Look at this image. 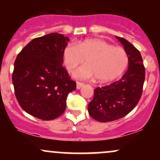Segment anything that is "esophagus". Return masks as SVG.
<instances>
[{
  "label": "esophagus",
  "mask_w": 160,
  "mask_h": 160,
  "mask_svg": "<svg viewBox=\"0 0 160 160\" xmlns=\"http://www.w3.org/2000/svg\"><path fill=\"white\" fill-rule=\"evenodd\" d=\"M84 85V83H82V82H77V89H80V88L82 87Z\"/></svg>",
  "instance_id": "obj_1"
}]
</instances>
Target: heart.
I'll return each mask as SVG.
<instances>
[{"mask_svg":"<svg viewBox=\"0 0 160 160\" xmlns=\"http://www.w3.org/2000/svg\"><path fill=\"white\" fill-rule=\"evenodd\" d=\"M65 67L69 71L86 61L87 65L73 73L75 78L90 80L95 78L99 82L115 80L126 70L128 56L124 49L113 46L100 39H86L78 44L70 43L63 51Z\"/></svg>","mask_w":160,"mask_h":160,"instance_id":"obj_1","label":"heart"}]
</instances>
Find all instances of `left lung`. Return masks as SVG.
I'll return each mask as SVG.
<instances>
[{
	"mask_svg": "<svg viewBox=\"0 0 160 160\" xmlns=\"http://www.w3.org/2000/svg\"><path fill=\"white\" fill-rule=\"evenodd\" d=\"M116 38L127 52L128 68L120 80L95 89L88 111L93 119L102 122L119 120L132 111L141 98L145 79L140 52L128 40Z\"/></svg>",
	"mask_w": 160,
	"mask_h": 160,
	"instance_id": "left-lung-1",
	"label": "left lung"
}]
</instances>
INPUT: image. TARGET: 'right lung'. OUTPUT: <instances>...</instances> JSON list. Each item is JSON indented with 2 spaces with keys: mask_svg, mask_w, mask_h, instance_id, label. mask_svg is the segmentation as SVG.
<instances>
[{
  "mask_svg": "<svg viewBox=\"0 0 160 160\" xmlns=\"http://www.w3.org/2000/svg\"><path fill=\"white\" fill-rule=\"evenodd\" d=\"M69 38L52 33L33 39L19 53L12 73L16 97L26 113L43 120L61 116L66 99L76 89L63 63Z\"/></svg>",
  "mask_w": 160,
  "mask_h": 160,
  "instance_id": "obj_1",
  "label": "right lung"
}]
</instances>
